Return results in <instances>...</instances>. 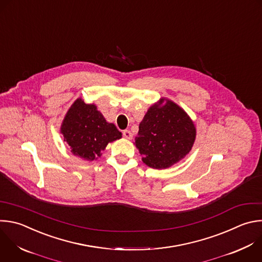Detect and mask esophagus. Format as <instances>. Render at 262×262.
Here are the masks:
<instances>
[{
	"label": "esophagus",
	"instance_id": "34e87169",
	"mask_svg": "<svg viewBox=\"0 0 262 262\" xmlns=\"http://www.w3.org/2000/svg\"><path fill=\"white\" fill-rule=\"evenodd\" d=\"M123 137L125 138V139H127V140H132V138H133V134H132V132L130 130H124L123 132Z\"/></svg>",
	"mask_w": 262,
	"mask_h": 262
}]
</instances>
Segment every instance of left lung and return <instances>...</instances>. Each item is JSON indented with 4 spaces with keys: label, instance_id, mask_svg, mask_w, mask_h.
Segmentation results:
<instances>
[{
    "label": "left lung",
    "instance_id": "left-lung-1",
    "mask_svg": "<svg viewBox=\"0 0 262 262\" xmlns=\"http://www.w3.org/2000/svg\"><path fill=\"white\" fill-rule=\"evenodd\" d=\"M195 137L190 116L176 103L161 98L141 121L135 145L146 165L162 169L182 160L192 149Z\"/></svg>",
    "mask_w": 262,
    "mask_h": 262
}]
</instances>
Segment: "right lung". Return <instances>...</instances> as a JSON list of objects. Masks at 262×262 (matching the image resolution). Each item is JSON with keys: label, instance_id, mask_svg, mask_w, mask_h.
<instances>
[{"label": "right lung", "instance_id": "right-lung-1", "mask_svg": "<svg viewBox=\"0 0 262 262\" xmlns=\"http://www.w3.org/2000/svg\"><path fill=\"white\" fill-rule=\"evenodd\" d=\"M60 134L72 154L87 161L98 159L109 143L122 138L115 124L108 122L95 104H85L82 98L66 113Z\"/></svg>", "mask_w": 262, "mask_h": 262}]
</instances>
